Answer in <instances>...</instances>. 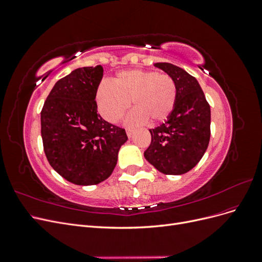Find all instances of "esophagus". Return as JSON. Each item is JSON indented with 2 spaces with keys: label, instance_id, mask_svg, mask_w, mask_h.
<instances>
[{
  "label": "esophagus",
  "instance_id": "obj_1",
  "mask_svg": "<svg viewBox=\"0 0 262 262\" xmlns=\"http://www.w3.org/2000/svg\"><path fill=\"white\" fill-rule=\"evenodd\" d=\"M132 134H133V129H126V136H128L129 138H131L132 137Z\"/></svg>",
  "mask_w": 262,
  "mask_h": 262
}]
</instances>
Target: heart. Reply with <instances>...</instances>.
<instances>
[{
	"instance_id": "heart-1",
	"label": "heart",
	"mask_w": 262,
	"mask_h": 262,
	"mask_svg": "<svg viewBox=\"0 0 262 262\" xmlns=\"http://www.w3.org/2000/svg\"><path fill=\"white\" fill-rule=\"evenodd\" d=\"M131 100L136 110L131 122H162L172 113L177 100V86L168 74L156 71L129 70L118 73L115 83L101 82L97 91L100 114L110 122L121 119Z\"/></svg>"
}]
</instances>
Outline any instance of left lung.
<instances>
[{
    "label": "left lung",
    "instance_id": "8db88e82",
    "mask_svg": "<svg viewBox=\"0 0 262 262\" xmlns=\"http://www.w3.org/2000/svg\"><path fill=\"white\" fill-rule=\"evenodd\" d=\"M154 67L170 75L177 86V100L164 123L149 129L152 141L146 161L165 175H182L200 162L211 136V109L195 77L184 69L160 62Z\"/></svg>",
    "mask_w": 262,
    "mask_h": 262
}]
</instances>
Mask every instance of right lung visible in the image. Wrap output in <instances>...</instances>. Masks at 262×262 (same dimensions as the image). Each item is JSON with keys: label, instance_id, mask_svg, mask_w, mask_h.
<instances>
[{"label": "right lung", "instance_id": "right-lung-1", "mask_svg": "<svg viewBox=\"0 0 262 262\" xmlns=\"http://www.w3.org/2000/svg\"><path fill=\"white\" fill-rule=\"evenodd\" d=\"M101 66L78 68L54 84L41 110L43 150L51 167L74 185L92 186L114 171L125 130L104 120L95 100Z\"/></svg>", "mask_w": 262, "mask_h": 262}]
</instances>
